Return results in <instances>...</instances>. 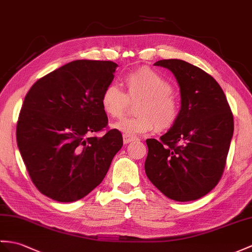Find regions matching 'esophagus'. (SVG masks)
<instances>
[{
  "label": "esophagus",
  "mask_w": 252,
  "mask_h": 252,
  "mask_svg": "<svg viewBox=\"0 0 252 252\" xmlns=\"http://www.w3.org/2000/svg\"><path fill=\"white\" fill-rule=\"evenodd\" d=\"M134 140H136V138H133V137L126 136V134H124V136H123V142H124V144L130 143V142H132V141H134Z\"/></svg>",
  "instance_id": "esophagus-1"
}]
</instances>
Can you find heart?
<instances>
[{
    "label": "heart",
    "mask_w": 252,
    "mask_h": 252,
    "mask_svg": "<svg viewBox=\"0 0 252 252\" xmlns=\"http://www.w3.org/2000/svg\"><path fill=\"white\" fill-rule=\"evenodd\" d=\"M127 95L116 84H109L103 90L100 105L106 114L120 118L128 105V98L140 100L136 103V116L123 118L112 125L113 129L126 136H138L150 132L155 126L159 130L172 127L179 118L180 107L171 94L170 83L158 72L142 67L124 79Z\"/></svg>",
    "instance_id": "obj_1"
}]
</instances>
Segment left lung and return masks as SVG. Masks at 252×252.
<instances>
[{
    "mask_svg": "<svg viewBox=\"0 0 252 252\" xmlns=\"http://www.w3.org/2000/svg\"><path fill=\"white\" fill-rule=\"evenodd\" d=\"M154 65L174 75L181 109L160 141L146 140L145 173L169 199L198 200L215 188L223 173L234 131L231 109L216 80L199 67L177 59Z\"/></svg>",
    "mask_w": 252,
    "mask_h": 252,
    "instance_id": "left-lung-1",
    "label": "left lung"
}]
</instances>
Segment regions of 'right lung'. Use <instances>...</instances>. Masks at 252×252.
<instances>
[{
  "label": "right lung",
  "mask_w": 252,
  "mask_h": 252,
  "mask_svg": "<svg viewBox=\"0 0 252 252\" xmlns=\"http://www.w3.org/2000/svg\"><path fill=\"white\" fill-rule=\"evenodd\" d=\"M116 67L110 61H72L36 81L26 95L17 144L31 180L48 198H84L122 149L118 130L95 136L108 124L100 98Z\"/></svg>",
  "instance_id": "obj_1"
}]
</instances>
